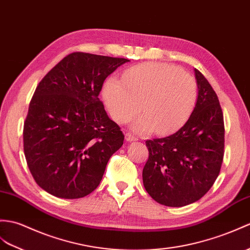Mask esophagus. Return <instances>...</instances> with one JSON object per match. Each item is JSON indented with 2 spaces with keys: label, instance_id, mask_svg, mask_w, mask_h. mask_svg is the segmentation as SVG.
<instances>
[{
  "label": "esophagus",
  "instance_id": "34e87169",
  "mask_svg": "<svg viewBox=\"0 0 250 250\" xmlns=\"http://www.w3.org/2000/svg\"><path fill=\"white\" fill-rule=\"evenodd\" d=\"M125 141L126 142H133V141H137V137H135L134 135H132L131 133H126V134L125 135Z\"/></svg>",
  "mask_w": 250,
  "mask_h": 250
}]
</instances>
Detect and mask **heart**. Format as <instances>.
<instances>
[{
    "label": "heart",
    "instance_id": "heart-1",
    "mask_svg": "<svg viewBox=\"0 0 250 250\" xmlns=\"http://www.w3.org/2000/svg\"><path fill=\"white\" fill-rule=\"evenodd\" d=\"M103 98L117 123H126L142 108L136 130L153 127L156 133H167L184 124L193 112L197 83L193 75L169 63H143L126 69L123 82L109 78L103 86Z\"/></svg>",
    "mask_w": 250,
    "mask_h": 250
}]
</instances>
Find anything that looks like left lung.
Instances as JSON below:
<instances>
[{
  "mask_svg": "<svg viewBox=\"0 0 250 250\" xmlns=\"http://www.w3.org/2000/svg\"><path fill=\"white\" fill-rule=\"evenodd\" d=\"M198 98L193 113L173 134L148 139L143 169L148 194L161 205L184 207L205 196L219 175L224 159V115L216 92L195 69Z\"/></svg>",
  "mask_w": 250,
  "mask_h": 250,
  "instance_id": "8db88e82",
  "label": "left lung"
}]
</instances>
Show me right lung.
Instances as JSON below:
<instances>
[{"instance_id": "1", "label": "right lung", "mask_w": 250, "mask_h": 250, "mask_svg": "<svg viewBox=\"0 0 250 250\" xmlns=\"http://www.w3.org/2000/svg\"><path fill=\"white\" fill-rule=\"evenodd\" d=\"M127 62L74 52L36 87L23 127V148L33 178L49 194L82 198L100 184L125 135L108 118L99 94L108 75Z\"/></svg>"}]
</instances>
